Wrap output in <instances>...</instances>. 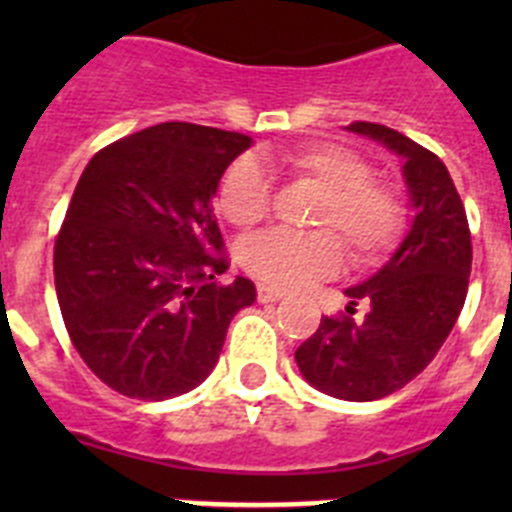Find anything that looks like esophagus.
Masks as SVG:
<instances>
[{
    "instance_id": "obj_1",
    "label": "esophagus",
    "mask_w": 512,
    "mask_h": 512,
    "mask_svg": "<svg viewBox=\"0 0 512 512\" xmlns=\"http://www.w3.org/2000/svg\"><path fill=\"white\" fill-rule=\"evenodd\" d=\"M284 297L282 289L269 287V284H259V302H279Z\"/></svg>"
}]
</instances>
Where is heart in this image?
Listing matches in <instances>:
<instances>
[{"label":"heart","mask_w":512,"mask_h":512,"mask_svg":"<svg viewBox=\"0 0 512 512\" xmlns=\"http://www.w3.org/2000/svg\"><path fill=\"white\" fill-rule=\"evenodd\" d=\"M279 164L323 189L312 225L325 230H266L248 238L241 246V264L253 277L282 289L328 277L341 264L336 237L356 266L374 264L395 246L405 228L400 194L372 179V166L359 153L338 143H310L284 151ZM217 207L238 228L264 220L271 207V179L256 158H238L225 171Z\"/></svg>","instance_id":"obj_1"}]
</instances>
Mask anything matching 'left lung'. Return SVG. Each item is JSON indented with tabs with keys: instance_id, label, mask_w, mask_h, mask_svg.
Wrapping results in <instances>:
<instances>
[{
	"instance_id": "obj_1",
	"label": "left lung",
	"mask_w": 512,
	"mask_h": 512,
	"mask_svg": "<svg viewBox=\"0 0 512 512\" xmlns=\"http://www.w3.org/2000/svg\"><path fill=\"white\" fill-rule=\"evenodd\" d=\"M346 130L402 158L413 223L382 269L346 289L348 315L320 320L295 361L315 390L369 402L402 390L449 338L467 300L472 235L449 169L436 153L377 122H351ZM359 301L370 307L364 321L350 318Z\"/></svg>"
}]
</instances>
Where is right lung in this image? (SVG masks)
Wrapping results in <instances>:
<instances>
[{"instance_id": "right-lung-1", "label": "right lung", "mask_w": 512, "mask_h": 512, "mask_svg": "<svg viewBox=\"0 0 512 512\" xmlns=\"http://www.w3.org/2000/svg\"><path fill=\"white\" fill-rule=\"evenodd\" d=\"M243 133L161 122L97 153L53 248L63 323L84 364L135 400H169L215 369L225 333L256 302L228 269L212 197L251 148Z\"/></svg>"}]
</instances>
